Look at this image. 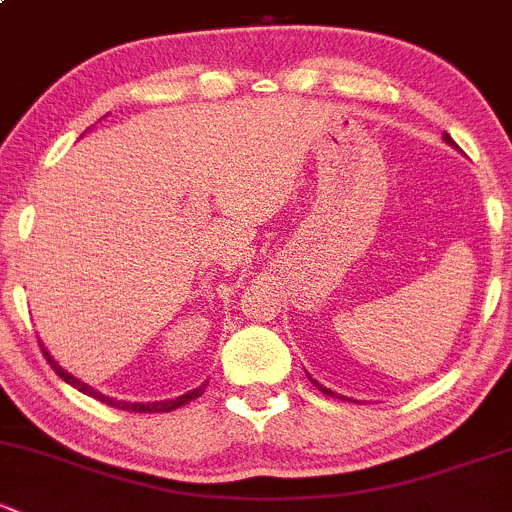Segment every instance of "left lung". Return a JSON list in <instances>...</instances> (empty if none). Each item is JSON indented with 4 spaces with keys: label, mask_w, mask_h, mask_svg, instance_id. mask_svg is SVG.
Here are the masks:
<instances>
[{
    "label": "left lung",
    "mask_w": 512,
    "mask_h": 512,
    "mask_svg": "<svg viewBox=\"0 0 512 512\" xmlns=\"http://www.w3.org/2000/svg\"><path fill=\"white\" fill-rule=\"evenodd\" d=\"M444 142H446V144H451V147H456V144H454V139H451V137H449V134H446V132H444ZM306 375H309V373H306ZM309 380H311V383H314L316 387H319V390H321V392H324V395H328V397H341V400L355 402V400H353V397H346V395H338V392L328 390V387H324V385H321V383H316V380H314V378H311V375H309Z\"/></svg>",
    "instance_id": "1"
}]
</instances>
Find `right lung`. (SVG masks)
<instances>
[{"instance_id": "right-lung-1", "label": "right lung", "mask_w": 512, "mask_h": 512, "mask_svg": "<svg viewBox=\"0 0 512 512\" xmlns=\"http://www.w3.org/2000/svg\"><path fill=\"white\" fill-rule=\"evenodd\" d=\"M41 351H43V355H46L48 363H51V368L58 373V378L66 380L68 385H73L75 390H80V392H83V395L95 397V400H100V402H105V405L117 407V410H125V412H171V410H176V407H181V405H186V402H191V400H196V397H201L203 390H206V385H208V383H203V385L193 387V390H188L186 395L174 397V400H159V402H127V400H117V397L102 395L100 390H95V387H90L88 383H83V380H78V378H75V375L68 373V370L63 368V365H58V360H53V355L46 351V346H43V343H41Z\"/></svg>"}]
</instances>
